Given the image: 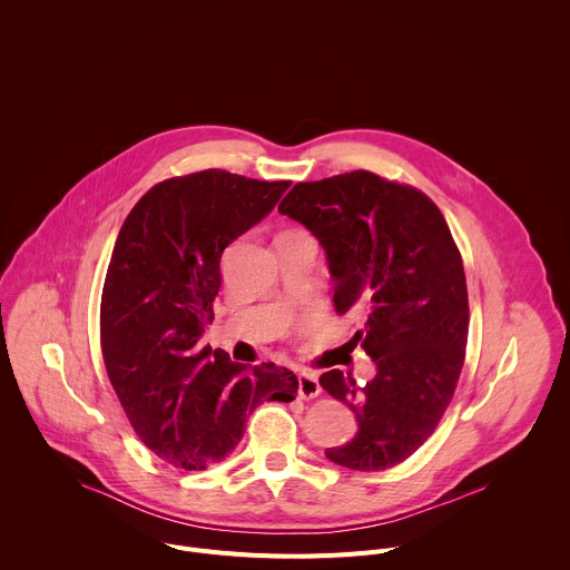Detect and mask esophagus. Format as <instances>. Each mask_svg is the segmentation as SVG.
I'll list each match as a JSON object with an SVG mask.
<instances>
[{"instance_id":"esophagus-1","label":"esophagus","mask_w":570,"mask_h":570,"mask_svg":"<svg viewBox=\"0 0 570 570\" xmlns=\"http://www.w3.org/2000/svg\"><path fill=\"white\" fill-rule=\"evenodd\" d=\"M297 385H299V396L302 399H313V396H317L320 394V381H317V374L315 372H306V370H302V372H297Z\"/></svg>"}]
</instances>
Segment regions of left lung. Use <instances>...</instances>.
Listing matches in <instances>:
<instances>
[{
	"instance_id": "left-lung-1",
	"label": "left lung",
	"mask_w": 570,
	"mask_h": 570,
	"mask_svg": "<svg viewBox=\"0 0 570 570\" xmlns=\"http://www.w3.org/2000/svg\"><path fill=\"white\" fill-rule=\"evenodd\" d=\"M279 214L320 240L336 311L365 315L354 343L376 365L363 387L341 370L320 376L358 422L352 442L324 455L354 471L390 469L433 435L462 372L469 299L451 229L426 194L370 171L297 183Z\"/></svg>"
}]
</instances>
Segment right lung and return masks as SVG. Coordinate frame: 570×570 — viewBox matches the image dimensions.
<instances>
[{
	"mask_svg": "<svg viewBox=\"0 0 570 570\" xmlns=\"http://www.w3.org/2000/svg\"><path fill=\"white\" fill-rule=\"evenodd\" d=\"M288 185L220 169L171 178L146 191L119 229L101 295L104 363L139 440L178 469L225 460L259 403L297 394L286 367H248L200 347L223 250Z\"/></svg>",
	"mask_w": 570,
	"mask_h": 570,
	"instance_id": "1",
	"label": "right lung"
}]
</instances>
